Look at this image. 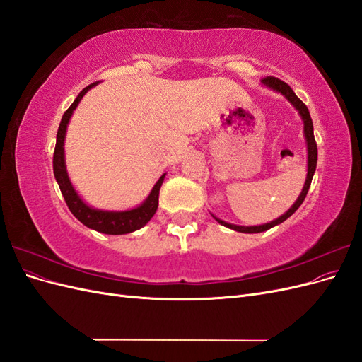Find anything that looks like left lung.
I'll return each instance as SVG.
<instances>
[{
	"instance_id": "1",
	"label": "left lung",
	"mask_w": 362,
	"mask_h": 362,
	"mask_svg": "<svg viewBox=\"0 0 362 362\" xmlns=\"http://www.w3.org/2000/svg\"><path fill=\"white\" fill-rule=\"evenodd\" d=\"M261 81H262V84H264V86L270 87V89L276 90V92H279V93H282L284 96H286L287 100L296 107V110H298L299 115L302 116L303 133H305V139H306V146H308V173H306V181H305V185H303V189H302V193L299 194L298 201L293 204V206L290 208V210L286 214H282L281 217H278L276 221H273L270 223L259 225V226H238V225L223 222V221H221V218L214 217L216 221L221 223V225H223L226 228H231V229H234V231H238V233H245V234H257V233L267 231V229L282 223L284 221H287V218L302 205L306 193H308V190H310V185H311L314 172H315V166H317V144H315V139H314V128H313V120H311V116H310V112H308V107H306L299 100V98L296 96V93L293 92L291 87L287 83H284L282 80L275 78V76H266V78H262Z\"/></svg>"
}]
</instances>
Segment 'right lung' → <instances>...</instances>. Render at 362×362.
Instances as JSON below:
<instances>
[{
    "instance_id": "obj_1",
    "label": "right lung",
    "mask_w": 362,
    "mask_h": 362,
    "mask_svg": "<svg viewBox=\"0 0 362 362\" xmlns=\"http://www.w3.org/2000/svg\"><path fill=\"white\" fill-rule=\"evenodd\" d=\"M96 83H92L80 92V95L75 98V101L72 105L64 112L62 122L57 131V141H56V149H54V157H52V169H54V177H56L60 192L63 194L64 201H66V205L69 206L71 213L78 218V221L86 225L87 228L95 229L98 233L103 234H112V235H119V234H128L140 229L141 226H145L152 216L156 214L157 208H158V193L160 187L164 180V175H161L157 184L154 185V189L151 190L149 196L145 199V202L139 205L137 208H133V210H127V211H103V210H95V208L89 206L87 204L83 202V199L78 196V193L75 192L72 187V184L69 181L68 172H66V164H64V136H66V128L69 124V119L74 113V110L81 101V98L86 95V92L92 89Z\"/></svg>"
}]
</instances>
